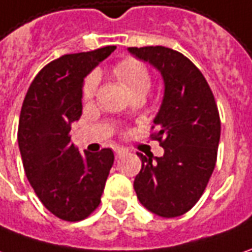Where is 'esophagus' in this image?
Here are the masks:
<instances>
[{"label": "esophagus", "mask_w": 252, "mask_h": 252, "mask_svg": "<svg viewBox=\"0 0 252 252\" xmlns=\"http://www.w3.org/2000/svg\"><path fill=\"white\" fill-rule=\"evenodd\" d=\"M114 153H116V157L120 158V157H123L124 155H126V153H128V150L124 148H116L114 149Z\"/></svg>", "instance_id": "esophagus-1"}]
</instances>
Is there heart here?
<instances>
[{"mask_svg": "<svg viewBox=\"0 0 252 252\" xmlns=\"http://www.w3.org/2000/svg\"><path fill=\"white\" fill-rule=\"evenodd\" d=\"M114 76L119 78V81L126 90L131 92V95L136 92H148L152 84L150 73L148 67L133 58L124 59L114 66ZM97 88L96 74H91L87 77L83 87V97L85 100H90L95 96Z\"/></svg>", "mask_w": 252, "mask_h": 252, "instance_id": "b5f03b06", "label": "heart"}]
</instances>
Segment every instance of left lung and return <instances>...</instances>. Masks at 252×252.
<instances>
[{
	"instance_id": "obj_1",
	"label": "left lung",
	"mask_w": 252,
	"mask_h": 252,
	"mask_svg": "<svg viewBox=\"0 0 252 252\" xmlns=\"http://www.w3.org/2000/svg\"><path fill=\"white\" fill-rule=\"evenodd\" d=\"M136 59L160 71L164 96L156 114L155 138L161 157L142 160L133 181L140 204L162 218L184 215L201 197L215 168L220 120L204 76L186 56L165 47L128 48Z\"/></svg>"
}]
</instances>
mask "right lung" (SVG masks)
Here are the masks:
<instances>
[{"mask_svg": "<svg viewBox=\"0 0 252 252\" xmlns=\"http://www.w3.org/2000/svg\"><path fill=\"white\" fill-rule=\"evenodd\" d=\"M114 49L64 55L48 63L23 100L18 142L26 176L48 211L63 220H81L96 210L114 161L112 149L81 155L70 135L83 113L84 78Z\"/></svg>", "mask_w": 252, "mask_h": 252, "instance_id": "add662e5", "label": "right lung"}]
</instances>
